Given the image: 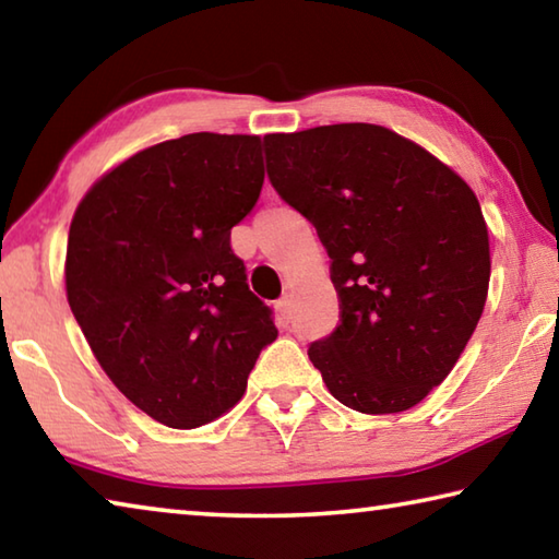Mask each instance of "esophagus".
Segmentation results:
<instances>
[{
  "label": "esophagus",
  "mask_w": 559,
  "mask_h": 559,
  "mask_svg": "<svg viewBox=\"0 0 559 559\" xmlns=\"http://www.w3.org/2000/svg\"><path fill=\"white\" fill-rule=\"evenodd\" d=\"M276 310H278V316H281V320H283V323H288V320H290V316H293V306H290V298H288V296H283V298H278V300H276Z\"/></svg>",
  "instance_id": "obj_1"
}]
</instances>
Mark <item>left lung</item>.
<instances>
[{"label": "left lung", "instance_id": "left-lung-1", "mask_svg": "<svg viewBox=\"0 0 559 559\" xmlns=\"http://www.w3.org/2000/svg\"><path fill=\"white\" fill-rule=\"evenodd\" d=\"M263 150L273 189L333 261L343 313L310 343V362L349 409H412L447 380L484 313L490 251L476 194L370 122L276 132Z\"/></svg>", "mask_w": 559, "mask_h": 559}]
</instances>
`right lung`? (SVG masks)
Wrapping results in <instances>:
<instances>
[{
    "label": "right lung",
    "mask_w": 559,
    "mask_h": 559,
    "mask_svg": "<svg viewBox=\"0 0 559 559\" xmlns=\"http://www.w3.org/2000/svg\"><path fill=\"white\" fill-rule=\"evenodd\" d=\"M261 185V138L192 132L132 155L75 210L71 313L112 384L165 427L229 412L278 335L231 249Z\"/></svg>",
    "instance_id": "add662e5"
}]
</instances>
